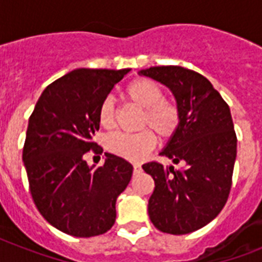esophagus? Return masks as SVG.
I'll list each match as a JSON object with an SVG mask.
<instances>
[{
  "label": "esophagus",
  "instance_id": "1",
  "mask_svg": "<svg viewBox=\"0 0 262 262\" xmlns=\"http://www.w3.org/2000/svg\"><path fill=\"white\" fill-rule=\"evenodd\" d=\"M141 170H143V168H141V166H140V164H135V166H133V171H135V174H139V172H141Z\"/></svg>",
  "mask_w": 262,
  "mask_h": 262
}]
</instances>
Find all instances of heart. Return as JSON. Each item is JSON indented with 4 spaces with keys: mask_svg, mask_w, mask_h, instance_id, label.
<instances>
[{
    "mask_svg": "<svg viewBox=\"0 0 262 262\" xmlns=\"http://www.w3.org/2000/svg\"><path fill=\"white\" fill-rule=\"evenodd\" d=\"M125 94L130 102L144 108L141 126L152 127L162 139H168L174 135L179 125V110L175 103L163 99V91L159 84L140 77L127 84ZM114 103L110 98H106L99 106V123L108 129L114 125ZM155 135L149 129L133 135L117 132L106 139V148L123 159L139 162L155 147Z\"/></svg>",
    "mask_w": 262,
    "mask_h": 262,
    "instance_id": "obj_1",
    "label": "heart"
}]
</instances>
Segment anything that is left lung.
Wrapping results in <instances>:
<instances>
[{"mask_svg": "<svg viewBox=\"0 0 262 262\" xmlns=\"http://www.w3.org/2000/svg\"><path fill=\"white\" fill-rule=\"evenodd\" d=\"M139 75L159 81L174 95L179 125L160 155L185 164L178 170L156 162L143 164L155 181L148 215L160 231L189 234L215 219L230 194L236 159L230 107L197 72L154 67L141 69Z\"/></svg>", "mask_w": 262, "mask_h": 262, "instance_id": "1", "label": "left lung"}]
</instances>
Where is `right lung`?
<instances>
[{"mask_svg":"<svg viewBox=\"0 0 262 262\" xmlns=\"http://www.w3.org/2000/svg\"><path fill=\"white\" fill-rule=\"evenodd\" d=\"M129 72H69L43 91L28 121L23 162L34 203L53 227L72 236L108 231L117 199L130 182L133 166L119 156L106 152L100 167L84 159L90 149L100 152L92 141L99 106Z\"/></svg>","mask_w":262,"mask_h":262,"instance_id":"obj_1","label":"right lung"}]
</instances>
